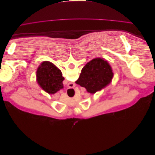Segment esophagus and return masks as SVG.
Wrapping results in <instances>:
<instances>
[{
    "instance_id": "obj_1",
    "label": "esophagus",
    "mask_w": 155,
    "mask_h": 155,
    "mask_svg": "<svg viewBox=\"0 0 155 155\" xmlns=\"http://www.w3.org/2000/svg\"><path fill=\"white\" fill-rule=\"evenodd\" d=\"M68 85L69 87H72V88L76 86V85H75V84L73 83H69L68 84Z\"/></svg>"
}]
</instances>
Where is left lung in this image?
I'll return each mask as SVG.
<instances>
[{
    "label": "left lung",
    "mask_w": 155,
    "mask_h": 155,
    "mask_svg": "<svg viewBox=\"0 0 155 155\" xmlns=\"http://www.w3.org/2000/svg\"><path fill=\"white\" fill-rule=\"evenodd\" d=\"M113 72L110 64L103 58H95L81 70L76 83L85 87L88 92L94 94L111 82Z\"/></svg>",
    "instance_id": "1"
}]
</instances>
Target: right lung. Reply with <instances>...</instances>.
I'll list each match as a JSON object with an SVG mask.
<instances>
[{"mask_svg":"<svg viewBox=\"0 0 155 155\" xmlns=\"http://www.w3.org/2000/svg\"><path fill=\"white\" fill-rule=\"evenodd\" d=\"M62 72L49 61H43L37 70V81L43 90L54 94L63 88Z\"/></svg>","mask_w":155,"mask_h":155,"instance_id":"right-lung-1","label":"right lung"}]
</instances>
